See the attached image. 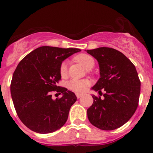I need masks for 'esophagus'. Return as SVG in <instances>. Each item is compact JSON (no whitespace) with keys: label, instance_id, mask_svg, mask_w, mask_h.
<instances>
[{"label":"esophagus","instance_id":"esophagus-1","mask_svg":"<svg viewBox=\"0 0 153 153\" xmlns=\"http://www.w3.org/2000/svg\"><path fill=\"white\" fill-rule=\"evenodd\" d=\"M75 95H76V97L78 98H80L81 97L83 96V94H81V93H76Z\"/></svg>","mask_w":153,"mask_h":153}]
</instances>
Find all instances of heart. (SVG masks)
I'll return each mask as SVG.
<instances>
[{
  "instance_id": "heart-1",
  "label": "heart",
  "mask_w": 153,
  "mask_h": 153,
  "mask_svg": "<svg viewBox=\"0 0 153 153\" xmlns=\"http://www.w3.org/2000/svg\"><path fill=\"white\" fill-rule=\"evenodd\" d=\"M75 61L81 64L86 69L89 70L95 65V60L92 56L86 54H80L75 57ZM60 74L61 77L65 78L68 75L67 61H64L60 67ZM90 85V81L88 79H72L67 84V86L70 90L75 92H84Z\"/></svg>"
}]
</instances>
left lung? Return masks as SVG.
I'll return each instance as SVG.
<instances>
[{"label": "left lung", "instance_id": "obj_1", "mask_svg": "<svg viewBox=\"0 0 153 153\" xmlns=\"http://www.w3.org/2000/svg\"><path fill=\"white\" fill-rule=\"evenodd\" d=\"M98 61L100 78L92 89L105 91L104 99L92 95L87 109L89 122L103 130L121 127L133 115L138 105L141 81L135 67L123 53L109 47L87 49Z\"/></svg>", "mask_w": 153, "mask_h": 153}]
</instances>
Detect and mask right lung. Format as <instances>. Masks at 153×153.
<instances>
[{
    "label": "right lung",
    "mask_w": 153,
    "mask_h": 153,
    "mask_svg": "<svg viewBox=\"0 0 153 153\" xmlns=\"http://www.w3.org/2000/svg\"><path fill=\"white\" fill-rule=\"evenodd\" d=\"M80 51L44 46L29 53L17 66L11 82V95L20 120L29 129L50 133L67 122L77 97L67 88L57 86L61 78L60 67L66 58ZM52 91L63 96L53 100Z\"/></svg>",
    "instance_id": "add662e5"
}]
</instances>
